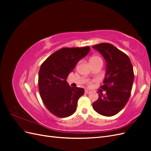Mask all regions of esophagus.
<instances>
[{
  "instance_id": "esophagus-1",
  "label": "esophagus",
  "mask_w": 151,
  "mask_h": 151,
  "mask_svg": "<svg viewBox=\"0 0 151 151\" xmlns=\"http://www.w3.org/2000/svg\"><path fill=\"white\" fill-rule=\"evenodd\" d=\"M91 93V91H89V90H88V89H85V93L86 94H89V93Z\"/></svg>"
}]
</instances>
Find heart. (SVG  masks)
<instances>
[{"instance_id":"1","label":"heart","mask_w":151,"mask_h":151,"mask_svg":"<svg viewBox=\"0 0 151 151\" xmlns=\"http://www.w3.org/2000/svg\"><path fill=\"white\" fill-rule=\"evenodd\" d=\"M98 61L103 62L102 59L98 56H94V57H92L90 58V62H98ZM86 84L88 85V86H91L93 84V81H87Z\"/></svg>"}]
</instances>
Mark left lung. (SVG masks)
I'll list each match as a JSON object with an SVG mask.
<instances>
[{"label":"left lung","mask_w":151,"mask_h":151,"mask_svg":"<svg viewBox=\"0 0 151 151\" xmlns=\"http://www.w3.org/2000/svg\"><path fill=\"white\" fill-rule=\"evenodd\" d=\"M106 61V77L100 88L106 94L98 93L99 98L93 103L94 110L106 116H111L124 108L130 96L134 73L129 57L108 43L94 45Z\"/></svg>","instance_id":"8db88e82"}]
</instances>
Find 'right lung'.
I'll return each mask as SVG.
<instances>
[{"mask_svg":"<svg viewBox=\"0 0 151 151\" xmlns=\"http://www.w3.org/2000/svg\"><path fill=\"white\" fill-rule=\"evenodd\" d=\"M89 47L62 48L50 55L42 64L38 73V88L45 106L53 115L68 117L77 109V101L84 93L81 88H72L67 77Z\"/></svg>","mask_w":151,"mask_h":151,"instance_id":"obj_1","label":"right lung"}]
</instances>
